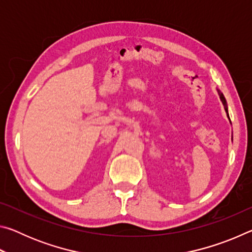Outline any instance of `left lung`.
<instances>
[{"instance_id": "8db88e82", "label": "left lung", "mask_w": 252, "mask_h": 252, "mask_svg": "<svg viewBox=\"0 0 252 252\" xmlns=\"http://www.w3.org/2000/svg\"><path fill=\"white\" fill-rule=\"evenodd\" d=\"M217 91H218V93H219L220 100H221V102H222V104H223V106H224V110H225V112H227V117H228V119H229V114H228V106H227V101H225L224 96H223L222 93L220 92V90H218V89H217ZM229 120H230V119H229ZM230 123H231V122H230Z\"/></svg>"}]
</instances>
